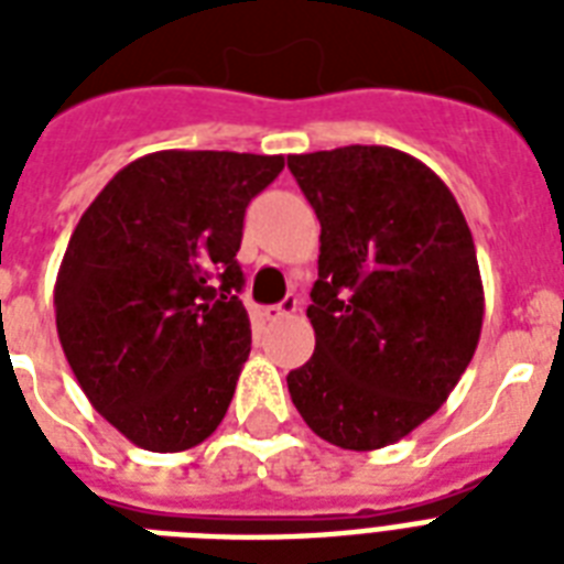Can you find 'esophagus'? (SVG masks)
<instances>
[{
	"instance_id": "esophagus-1",
	"label": "esophagus",
	"mask_w": 564,
	"mask_h": 564,
	"mask_svg": "<svg viewBox=\"0 0 564 564\" xmlns=\"http://www.w3.org/2000/svg\"><path fill=\"white\" fill-rule=\"evenodd\" d=\"M295 310H299V299H295V295H286L281 304H272V307H265V318H269V322H278V318L292 316Z\"/></svg>"
}]
</instances>
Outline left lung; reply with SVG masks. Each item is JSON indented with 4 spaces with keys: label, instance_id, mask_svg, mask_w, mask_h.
<instances>
[{
    "label": "left lung",
    "instance_id": "1",
    "mask_svg": "<svg viewBox=\"0 0 564 564\" xmlns=\"http://www.w3.org/2000/svg\"><path fill=\"white\" fill-rule=\"evenodd\" d=\"M286 163L322 221L307 307L316 351L286 375L292 403L330 445L377 451L427 421L477 351L471 230L445 181L389 145Z\"/></svg>",
    "mask_w": 564,
    "mask_h": 564
}]
</instances>
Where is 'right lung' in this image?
<instances>
[{
    "label": "right lung",
    "mask_w": 564,
    "mask_h": 564,
    "mask_svg": "<svg viewBox=\"0 0 564 564\" xmlns=\"http://www.w3.org/2000/svg\"><path fill=\"white\" fill-rule=\"evenodd\" d=\"M281 170V154H145L75 225L55 283L61 348L137 447L187 451L225 419L251 351L242 219Z\"/></svg>",
    "instance_id": "1"
}]
</instances>
